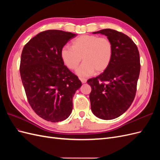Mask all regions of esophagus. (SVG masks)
Returning <instances> with one entry per match:
<instances>
[{
    "instance_id": "obj_1",
    "label": "esophagus",
    "mask_w": 160,
    "mask_h": 160,
    "mask_svg": "<svg viewBox=\"0 0 160 160\" xmlns=\"http://www.w3.org/2000/svg\"><path fill=\"white\" fill-rule=\"evenodd\" d=\"M80 80H81V83H86V82H87V79H82V78H81L80 79Z\"/></svg>"
}]
</instances>
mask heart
<instances>
[{
    "label": "heart",
    "instance_id": "obj_1",
    "mask_svg": "<svg viewBox=\"0 0 160 160\" xmlns=\"http://www.w3.org/2000/svg\"><path fill=\"white\" fill-rule=\"evenodd\" d=\"M113 47L108 38L93 35H83L72 41L71 47H64L61 57L64 64L75 69L82 60L83 62L76 71L79 77H89L101 73L108 69L112 60Z\"/></svg>",
    "mask_w": 160,
    "mask_h": 160
}]
</instances>
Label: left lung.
I'll list each match as a JSON object with an SVG mask.
<instances>
[{
    "label": "left lung",
    "mask_w": 160,
    "mask_h": 160,
    "mask_svg": "<svg viewBox=\"0 0 160 160\" xmlns=\"http://www.w3.org/2000/svg\"><path fill=\"white\" fill-rule=\"evenodd\" d=\"M93 34L107 36L113 47L112 60L99 76L88 79L91 87V108L97 117L110 120L119 117L132 105L140 72L136 45L125 34L105 28Z\"/></svg>",
    "instance_id": "obj_1"
}]
</instances>
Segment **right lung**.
Listing matches in <instances>:
<instances>
[{
    "label": "right lung",
    "mask_w": 160,
    "mask_h": 160,
    "mask_svg": "<svg viewBox=\"0 0 160 160\" xmlns=\"http://www.w3.org/2000/svg\"><path fill=\"white\" fill-rule=\"evenodd\" d=\"M76 34L61 30L38 33L24 47L20 73L28 103L34 111L48 122L68 118L72 98L82 83L64 65L61 50Z\"/></svg>",
    "instance_id": "obj_1"
}]
</instances>
